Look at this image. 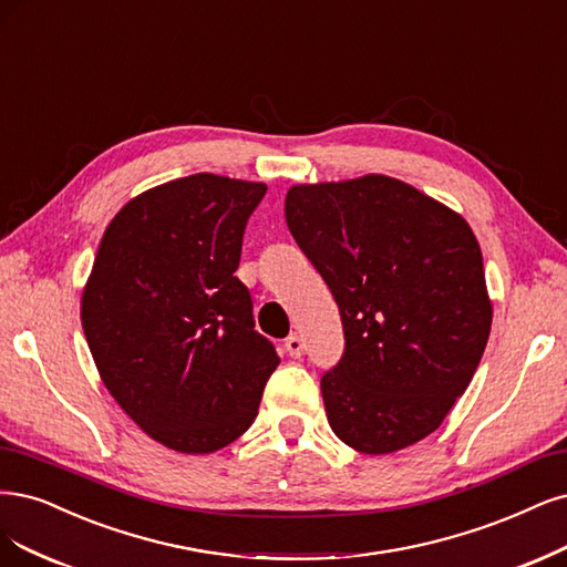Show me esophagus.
I'll return each instance as SVG.
<instances>
[{"instance_id": "34e87169", "label": "esophagus", "mask_w": 567, "mask_h": 567, "mask_svg": "<svg viewBox=\"0 0 567 567\" xmlns=\"http://www.w3.org/2000/svg\"><path fill=\"white\" fill-rule=\"evenodd\" d=\"M284 349H286V354H288V357H292V359H300V357H302V351H305V344H302V340H300L298 336H288V338H286V342H284Z\"/></svg>"}]
</instances>
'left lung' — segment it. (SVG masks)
Instances as JSON below:
<instances>
[{"mask_svg":"<svg viewBox=\"0 0 567 567\" xmlns=\"http://www.w3.org/2000/svg\"><path fill=\"white\" fill-rule=\"evenodd\" d=\"M284 210L342 317L344 354L321 378L330 429L365 455L436 432L470 386L493 323L470 223L380 173L292 185Z\"/></svg>","mask_w":567,"mask_h":567,"instance_id":"obj_1","label":"left lung"}]
</instances>
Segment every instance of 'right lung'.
<instances>
[{
  "label": "right lung",
  "mask_w": 567,
  "mask_h": 567,
  "mask_svg": "<svg viewBox=\"0 0 567 567\" xmlns=\"http://www.w3.org/2000/svg\"><path fill=\"white\" fill-rule=\"evenodd\" d=\"M265 183L194 173L133 197L107 225L82 292L97 373L143 432L175 453L237 441L279 365L234 277Z\"/></svg>",
  "instance_id": "right-lung-1"
}]
</instances>
